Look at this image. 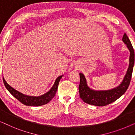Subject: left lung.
Listing matches in <instances>:
<instances>
[{"label": "left lung", "mask_w": 135, "mask_h": 135, "mask_svg": "<svg viewBox=\"0 0 135 135\" xmlns=\"http://www.w3.org/2000/svg\"><path fill=\"white\" fill-rule=\"evenodd\" d=\"M122 41L130 51L129 65L127 73L119 85L110 90H96L90 88L84 74L79 73L80 84L79 90L80 98L87 104L97 106H104L114 102L127 91L130 85L134 63V52L132 44L127 34H124Z\"/></svg>", "instance_id": "8db88e82"}]
</instances>
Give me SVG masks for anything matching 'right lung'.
Listing matches in <instances>:
<instances>
[{
    "mask_svg": "<svg viewBox=\"0 0 135 135\" xmlns=\"http://www.w3.org/2000/svg\"><path fill=\"white\" fill-rule=\"evenodd\" d=\"M62 76H63V75H61L57 77L55 81L54 84L51 86L50 89L47 92H46L45 93H44L40 96H38V97L25 95V94L18 91V90H15L12 86H11L6 82V80H5L4 77H3V80L5 87L8 90V91L15 98H16L18 101H20V102L23 103V104L31 106H40L47 104L55 97V94L56 93L57 89H58L59 82H60V79L62 78Z\"/></svg>",
    "mask_w": 135,
    "mask_h": 135,
    "instance_id": "obj_1",
    "label": "right lung"
}]
</instances>
